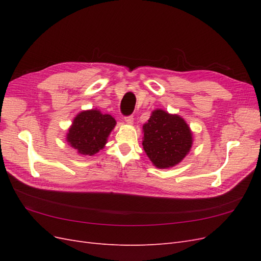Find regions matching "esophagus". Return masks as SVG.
<instances>
[{"mask_svg": "<svg viewBox=\"0 0 261 261\" xmlns=\"http://www.w3.org/2000/svg\"><path fill=\"white\" fill-rule=\"evenodd\" d=\"M124 121H125V123H127V124H133V122H134V116L133 115H128V116H125L124 117Z\"/></svg>", "mask_w": 261, "mask_h": 261, "instance_id": "1", "label": "esophagus"}]
</instances>
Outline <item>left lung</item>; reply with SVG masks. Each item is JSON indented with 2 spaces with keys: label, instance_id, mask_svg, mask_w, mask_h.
I'll return each instance as SVG.
<instances>
[{
  "label": "left lung",
  "instance_id": "1",
  "mask_svg": "<svg viewBox=\"0 0 261 261\" xmlns=\"http://www.w3.org/2000/svg\"><path fill=\"white\" fill-rule=\"evenodd\" d=\"M143 146L158 169L178 164L193 145V133L183 117L156 109L143 126Z\"/></svg>",
  "mask_w": 261,
  "mask_h": 261
}]
</instances>
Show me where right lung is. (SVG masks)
Listing matches in <instances>:
<instances>
[{
    "mask_svg": "<svg viewBox=\"0 0 261 261\" xmlns=\"http://www.w3.org/2000/svg\"><path fill=\"white\" fill-rule=\"evenodd\" d=\"M116 121L99 110H87L74 118L66 135L68 145L83 155H93L103 149Z\"/></svg>",
    "mask_w": 261,
    "mask_h": 261,
    "instance_id": "add662e5",
    "label": "right lung"
}]
</instances>
